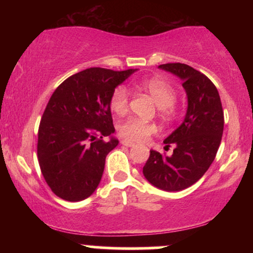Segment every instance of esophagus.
Returning a JSON list of instances; mask_svg holds the SVG:
<instances>
[{
  "instance_id": "obj_1",
  "label": "esophagus",
  "mask_w": 253,
  "mask_h": 253,
  "mask_svg": "<svg viewBox=\"0 0 253 253\" xmlns=\"http://www.w3.org/2000/svg\"><path fill=\"white\" fill-rule=\"evenodd\" d=\"M121 144H123L124 146H127V147L134 146V143H130V141H128V140H123L121 141Z\"/></svg>"
}]
</instances>
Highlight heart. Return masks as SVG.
<instances>
[{
  "label": "heart",
  "mask_w": 253,
  "mask_h": 253,
  "mask_svg": "<svg viewBox=\"0 0 253 253\" xmlns=\"http://www.w3.org/2000/svg\"><path fill=\"white\" fill-rule=\"evenodd\" d=\"M139 89L147 91L157 106L161 109V113L164 117H172L175 114L173 102L176 100V90L169 82L159 77L146 78L135 84ZM128 90L125 85H119L113 91L110 96V108L117 114H124L128 108ZM119 134L125 140L133 141V143H141L149 139L151 135L156 134L157 126L152 123L141 120L138 118H128L119 125Z\"/></svg>",
  "instance_id": "heart-1"
}]
</instances>
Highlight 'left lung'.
I'll list each match as a JSON object with an SVG mask.
<instances>
[{
  "label": "left lung",
  "instance_id": "left-lung-1",
  "mask_svg": "<svg viewBox=\"0 0 253 253\" xmlns=\"http://www.w3.org/2000/svg\"><path fill=\"white\" fill-rule=\"evenodd\" d=\"M159 69L182 80L188 108L184 121L164 140L171 156L155 150L143 168L145 178L165 191H179L199 181L210 169L223 132V110L216 86L207 76L187 64H162Z\"/></svg>",
  "mask_w": 253,
  "mask_h": 253
}]
</instances>
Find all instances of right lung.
I'll use <instances>...</instances> for the list:
<instances>
[{
    "label": "right lung",
    "instance_id": "1",
    "mask_svg": "<svg viewBox=\"0 0 253 253\" xmlns=\"http://www.w3.org/2000/svg\"><path fill=\"white\" fill-rule=\"evenodd\" d=\"M136 69L90 68L66 78L54 90L38 132V161L51 190L76 202L96 190L106 157L118 146L110 113L115 88ZM103 136H110L104 142Z\"/></svg>",
    "mask_w": 253,
    "mask_h": 253
}]
</instances>
